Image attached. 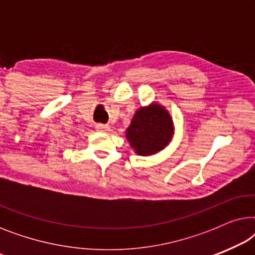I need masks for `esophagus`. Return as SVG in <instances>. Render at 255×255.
<instances>
[{"label":"esophagus","instance_id":"obj_1","mask_svg":"<svg viewBox=\"0 0 255 255\" xmlns=\"http://www.w3.org/2000/svg\"><path fill=\"white\" fill-rule=\"evenodd\" d=\"M96 130L100 132H108L110 130V128H109V125H107V124L99 123V124H96Z\"/></svg>","mask_w":255,"mask_h":255}]
</instances>
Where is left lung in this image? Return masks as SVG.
<instances>
[{
    "instance_id": "obj_1",
    "label": "left lung",
    "mask_w": 255,
    "mask_h": 255,
    "mask_svg": "<svg viewBox=\"0 0 255 255\" xmlns=\"http://www.w3.org/2000/svg\"><path fill=\"white\" fill-rule=\"evenodd\" d=\"M173 135L169 114L159 104L140 108L127 130L130 145L140 155L154 154L168 144Z\"/></svg>"
}]
</instances>
